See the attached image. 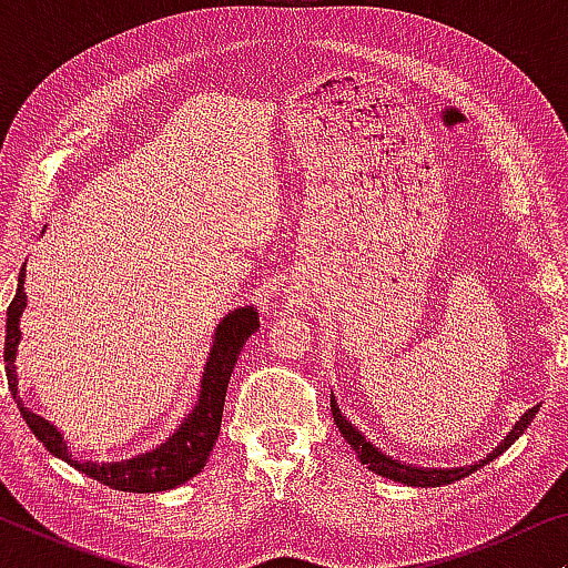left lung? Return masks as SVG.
I'll return each mask as SVG.
<instances>
[{
	"label": "left lung",
	"instance_id": "1",
	"mask_svg": "<svg viewBox=\"0 0 568 568\" xmlns=\"http://www.w3.org/2000/svg\"><path fill=\"white\" fill-rule=\"evenodd\" d=\"M331 414H333V422H336V426H338V432L344 434V439L348 442V445H352V449L356 453V457H359V460L367 465L369 470H375L377 476H383V478H390V480H398V484H408V486H445V484H453V480H460V478H465V476H470L473 470H478L480 465H486V463H491L496 455H501L504 449H507L511 442H515L519 434H523L527 426H530V422H532V416L538 414V406L535 408H530L527 410V414L519 418V422L515 424V429H511L509 434H507V439L501 442L499 447L494 449V453H488V457L486 460H480V463H476V465H463V468H414V465H403V463H398V460H393L390 455H383L379 453L377 447H372L367 439L362 437L359 434V429H356V426H352L346 422L344 416H341V410H338V406H336V398H331Z\"/></svg>",
	"mask_w": 568,
	"mask_h": 568
}]
</instances>
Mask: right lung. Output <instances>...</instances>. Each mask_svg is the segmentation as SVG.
Listing matches in <instances>:
<instances>
[{
	"label": "right lung",
	"instance_id": "obj_1",
	"mask_svg": "<svg viewBox=\"0 0 568 568\" xmlns=\"http://www.w3.org/2000/svg\"><path fill=\"white\" fill-rule=\"evenodd\" d=\"M26 266L20 268L18 278V292L14 300L7 307V331H4V372H7V385L14 395L22 418L30 426V432L43 442V447L51 455L61 457V460L74 465L77 470L88 473L90 478L100 480V484L119 488V491L131 494H152V491H168L185 484V480L201 473L206 465V457L212 453L216 437H220L222 426V410H224V395H227L230 375L235 369L237 356L243 352L245 341L258 331V313L253 307L235 310L220 323V328L214 333V346L209 354V362L204 367V379H201L199 403L193 406L189 418L181 424L173 437L165 445L152 449L150 455L131 457L123 463H80L69 453L61 434L53 426L41 418L33 410L22 406L18 395V375H14V354H18L20 344V315L26 310Z\"/></svg>",
	"mask_w": 568,
	"mask_h": 568
}]
</instances>
